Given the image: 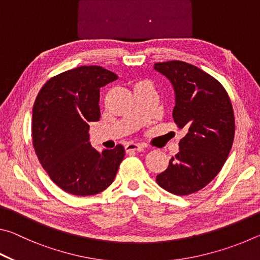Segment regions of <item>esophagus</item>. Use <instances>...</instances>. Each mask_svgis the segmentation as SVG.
I'll return each mask as SVG.
<instances>
[{"instance_id": "obj_1", "label": "esophagus", "mask_w": 260, "mask_h": 260, "mask_svg": "<svg viewBox=\"0 0 260 260\" xmlns=\"http://www.w3.org/2000/svg\"><path fill=\"white\" fill-rule=\"evenodd\" d=\"M125 150L126 152H133V151H143L144 147L141 146V144H136V143H127L125 146Z\"/></svg>"}]
</instances>
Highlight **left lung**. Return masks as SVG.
Here are the masks:
<instances>
[{"instance_id":"left-lung-1","label":"left lung","mask_w":260,"mask_h":260,"mask_svg":"<svg viewBox=\"0 0 260 260\" xmlns=\"http://www.w3.org/2000/svg\"><path fill=\"white\" fill-rule=\"evenodd\" d=\"M155 70L172 83L173 119L187 131L179 152L156 181L174 195H190L217 177L230 155L235 134L232 102L217 79L186 61L156 63Z\"/></svg>"}]
</instances>
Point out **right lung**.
<instances>
[{
	"label": "right lung",
	"instance_id": "add662e5",
	"mask_svg": "<svg viewBox=\"0 0 260 260\" xmlns=\"http://www.w3.org/2000/svg\"><path fill=\"white\" fill-rule=\"evenodd\" d=\"M117 79L102 67L76 68L49 79L34 102L35 153L54 183L72 195L103 191L124 159L121 144L100 152L91 147L88 133L90 122L101 117L100 88Z\"/></svg>",
	"mask_w": 260,
	"mask_h": 260
}]
</instances>
